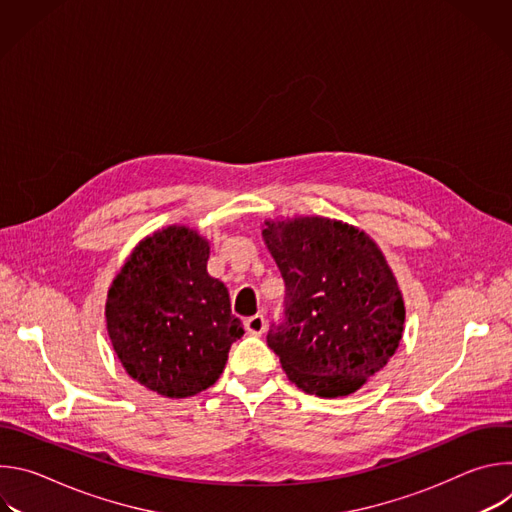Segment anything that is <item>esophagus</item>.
<instances>
[{"instance_id":"34e87169","label":"esophagus","mask_w":512,"mask_h":512,"mask_svg":"<svg viewBox=\"0 0 512 512\" xmlns=\"http://www.w3.org/2000/svg\"><path fill=\"white\" fill-rule=\"evenodd\" d=\"M245 328H247V332L249 334H253V336H261L265 330H267V322H265V318L263 316H251V318H247L245 320Z\"/></svg>"}]
</instances>
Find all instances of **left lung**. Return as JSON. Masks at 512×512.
<instances>
[{"label": "left lung", "instance_id": "8db88e82", "mask_svg": "<svg viewBox=\"0 0 512 512\" xmlns=\"http://www.w3.org/2000/svg\"><path fill=\"white\" fill-rule=\"evenodd\" d=\"M265 245L285 281L283 320L269 348L298 389L344 397L377 375L399 348L405 306L377 243L324 216L265 221Z\"/></svg>", "mask_w": 512, "mask_h": 512}]
</instances>
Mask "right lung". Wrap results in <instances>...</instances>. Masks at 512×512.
<instances>
[{
    "label": "right lung",
    "instance_id": "add662e5",
    "mask_svg": "<svg viewBox=\"0 0 512 512\" xmlns=\"http://www.w3.org/2000/svg\"><path fill=\"white\" fill-rule=\"evenodd\" d=\"M208 241L166 227L129 255L107 294V332L131 379L182 399L221 377L243 324L223 281L208 275Z\"/></svg>",
    "mask_w": 512,
    "mask_h": 512
}]
</instances>
